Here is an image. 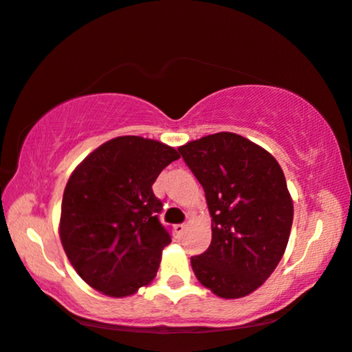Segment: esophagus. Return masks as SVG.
<instances>
[{
	"label": "esophagus",
	"instance_id": "obj_1",
	"mask_svg": "<svg viewBox=\"0 0 352 352\" xmlns=\"http://www.w3.org/2000/svg\"><path fill=\"white\" fill-rule=\"evenodd\" d=\"M175 232H176V235L177 237H182V235H184V232H186V224H176L175 226Z\"/></svg>",
	"mask_w": 352,
	"mask_h": 352
}]
</instances>
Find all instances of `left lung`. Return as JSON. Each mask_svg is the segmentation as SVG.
Returning a JSON list of instances; mask_svg holds the SVG:
<instances>
[{
	"label": "left lung",
	"instance_id": "1",
	"mask_svg": "<svg viewBox=\"0 0 352 352\" xmlns=\"http://www.w3.org/2000/svg\"><path fill=\"white\" fill-rule=\"evenodd\" d=\"M177 151L204 187L211 243L190 258L201 285L221 298L247 296L267 280L285 253L293 200L276 158L235 133H216Z\"/></svg>",
	"mask_w": 352,
	"mask_h": 352
}]
</instances>
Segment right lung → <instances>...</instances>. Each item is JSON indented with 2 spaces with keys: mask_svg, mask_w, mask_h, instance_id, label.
<instances>
[{
  "mask_svg": "<svg viewBox=\"0 0 352 352\" xmlns=\"http://www.w3.org/2000/svg\"><path fill=\"white\" fill-rule=\"evenodd\" d=\"M179 158L175 147L141 136L104 142L75 168L62 199L59 235L78 276L94 290L124 298L157 276L171 237L158 221L152 184Z\"/></svg>",
  "mask_w": 352,
  "mask_h": 352,
  "instance_id": "right-lung-1",
  "label": "right lung"
}]
</instances>
